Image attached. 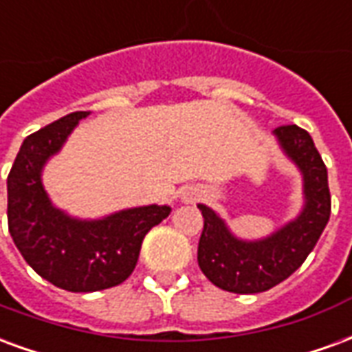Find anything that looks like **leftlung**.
<instances>
[{"label":"left lung","instance_id":"left-lung-1","mask_svg":"<svg viewBox=\"0 0 352 352\" xmlns=\"http://www.w3.org/2000/svg\"><path fill=\"white\" fill-rule=\"evenodd\" d=\"M273 133L303 175L305 207L296 221L265 239L241 241L213 209L198 206L204 217L199 270L214 287L236 294L264 292L290 277L317 245L332 211L328 171L309 133L296 124L279 126Z\"/></svg>","mask_w":352,"mask_h":352}]
</instances>
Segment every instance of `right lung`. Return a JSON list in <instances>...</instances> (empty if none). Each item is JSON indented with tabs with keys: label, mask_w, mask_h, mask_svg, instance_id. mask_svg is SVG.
Wrapping results in <instances>:
<instances>
[{
	"label": "right lung",
	"mask_w": 352,
	"mask_h": 352,
	"mask_svg": "<svg viewBox=\"0 0 352 352\" xmlns=\"http://www.w3.org/2000/svg\"><path fill=\"white\" fill-rule=\"evenodd\" d=\"M88 115L77 111L28 135L7 177L12 241L43 279L69 292H96L124 283L138 264L146 232L171 211L168 206H146L101 221H77L52 207L41 169Z\"/></svg>",
	"instance_id": "1"
}]
</instances>
